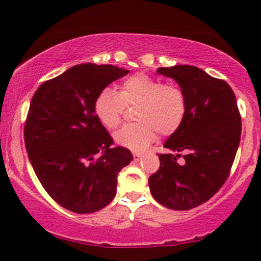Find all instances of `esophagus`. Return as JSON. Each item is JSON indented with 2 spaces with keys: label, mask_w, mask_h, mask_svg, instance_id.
<instances>
[{
  "label": "esophagus",
  "mask_w": 261,
  "mask_h": 261,
  "mask_svg": "<svg viewBox=\"0 0 261 261\" xmlns=\"http://www.w3.org/2000/svg\"><path fill=\"white\" fill-rule=\"evenodd\" d=\"M143 157L142 153H138V152H134V159L136 162H138L139 159H141Z\"/></svg>",
  "instance_id": "34e87169"
}]
</instances>
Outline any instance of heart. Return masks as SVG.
<instances>
[{"label":"heart","instance_id":"heart-1","mask_svg":"<svg viewBox=\"0 0 261 261\" xmlns=\"http://www.w3.org/2000/svg\"><path fill=\"white\" fill-rule=\"evenodd\" d=\"M136 120L126 124L114 134L119 146L143 151L151 145L159 134L169 136L179 129L184 122L186 98L184 92L174 85L145 73H136L123 82L120 91L110 87L103 88L93 103L96 117L107 129H115L119 124L124 106H136Z\"/></svg>","mask_w":261,"mask_h":261}]
</instances>
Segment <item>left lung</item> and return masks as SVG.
<instances>
[{"instance_id": "1", "label": "left lung", "mask_w": 261, "mask_h": 261, "mask_svg": "<svg viewBox=\"0 0 261 261\" xmlns=\"http://www.w3.org/2000/svg\"><path fill=\"white\" fill-rule=\"evenodd\" d=\"M157 72L177 82L188 110L164 143L177 153L158 154L161 166L149 178L150 191L165 207L186 211L207 201L226 181L240 143V114L230 85L200 68L173 65Z\"/></svg>"}]
</instances>
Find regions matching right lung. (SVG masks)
Segmentation results:
<instances>
[{
	"label": "right lung",
	"instance_id": "right-lung-1",
	"mask_svg": "<svg viewBox=\"0 0 261 261\" xmlns=\"http://www.w3.org/2000/svg\"><path fill=\"white\" fill-rule=\"evenodd\" d=\"M127 73L110 64H79L44 82L31 99L24 126L29 161L49 196L69 211L106 207L116 196L117 174L132 161L130 150L111 147L93 111L98 92Z\"/></svg>",
	"mask_w": 261,
	"mask_h": 261
}]
</instances>
